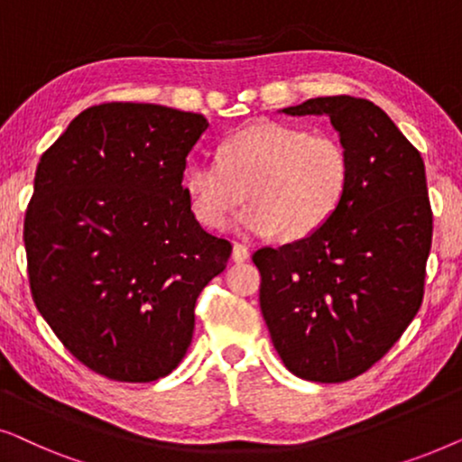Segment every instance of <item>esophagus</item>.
<instances>
[{
  "label": "esophagus",
  "mask_w": 462,
  "mask_h": 462,
  "mask_svg": "<svg viewBox=\"0 0 462 462\" xmlns=\"http://www.w3.org/2000/svg\"><path fill=\"white\" fill-rule=\"evenodd\" d=\"M233 261L236 263H244V261H248L250 258V250L245 248L244 244H233Z\"/></svg>",
  "instance_id": "esophagus-1"
}]
</instances>
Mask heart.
Here are the masks:
<instances>
[{
    "instance_id": "1",
    "label": "heart",
    "mask_w": 462,
    "mask_h": 462,
    "mask_svg": "<svg viewBox=\"0 0 462 462\" xmlns=\"http://www.w3.org/2000/svg\"><path fill=\"white\" fill-rule=\"evenodd\" d=\"M351 174V153L338 136L254 122L226 138L218 157L189 163L182 185L193 217L208 229H218L245 198L250 204L233 218V229L300 242L337 217Z\"/></svg>"
}]
</instances>
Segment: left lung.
Listing matches in <instances>:
<instances>
[{"label":"left lung","instance_id":"1","mask_svg":"<svg viewBox=\"0 0 462 462\" xmlns=\"http://www.w3.org/2000/svg\"><path fill=\"white\" fill-rule=\"evenodd\" d=\"M282 111L330 117L353 174L324 229L254 252L261 311L292 374L345 383L372 368L420 309L433 236L425 163L365 98L319 97Z\"/></svg>","mask_w":462,"mask_h":462}]
</instances>
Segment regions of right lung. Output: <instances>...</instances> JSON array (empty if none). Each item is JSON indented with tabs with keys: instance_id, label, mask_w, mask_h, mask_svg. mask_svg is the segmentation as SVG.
I'll list each match as a JSON object with an SVG mask.
<instances>
[{
	"instance_id": "1",
	"label": "right lung",
	"mask_w": 462,
	"mask_h": 462,
	"mask_svg": "<svg viewBox=\"0 0 462 462\" xmlns=\"http://www.w3.org/2000/svg\"><path fill=\"white\" fill-rule=\"evenodd\" d=\"M206 128L199 113L105 103L37 163L24 217L31 294L69 353L111 381L151 383L180 364L198 296L231 256L182 185Z\"/></svg>"
}]
</instances>
